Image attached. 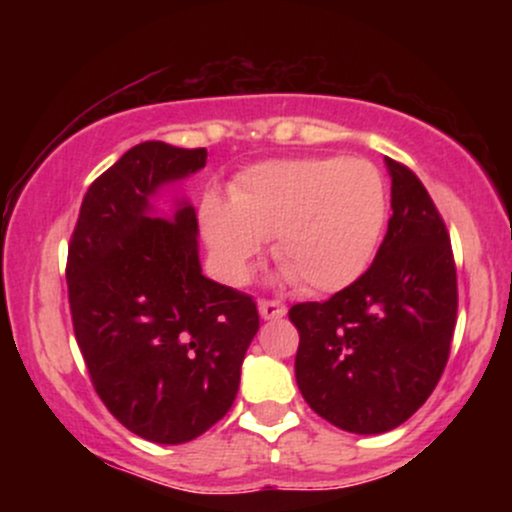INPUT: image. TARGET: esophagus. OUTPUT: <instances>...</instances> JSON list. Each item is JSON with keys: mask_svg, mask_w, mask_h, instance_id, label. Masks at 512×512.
Masks as SVG:
<instances>
[{"mask_svg": "<svg viewBox=\"0 0 512 512\" xmlns=\"http://www.w3.org/2000/svg\"><path fill=\"white\" fill-rule=\"evenodd\" d=\"M260 315L264 320H279V317L286 315V305L276 303V301H260Z\"/></svg>", "mask_w": 512, "mask_h": 512, "instance_id": "1", "label": "esophagus"}]
</instances>
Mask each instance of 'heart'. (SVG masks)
I'll return each instance as SVG.
<instances>
[{"instance_id": "obj_1", "label": "heart", "mask_w": 512, "mask_h": 512, "mask_svg": "<svg viewBox=\"0 0 512 512\" xmlns=\"http://www.w3.org/2000/svg\"><path fill=\"white\" fill-rule=\"evenodd\" d=\"M387 187L363 158L305 156L257 163L231 185V202L207 195L199 226L216 269L248 279L264 240L284 279L310 293L342 291L366 274L387 223Z\"/></svg>"}]
</instances>
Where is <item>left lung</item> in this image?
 Instances as JSON below:
<instances>
[{
  "mask_svg": "<svg viewBox=\"0 0 512 512\" xmlns=\"http://www.w3.org/2000/svg\"><path fill=\"white\" fill-rule=\"evenodd\" d=\"M392 216L368 272L325 303L289 310L301 334L296 383L315 414L375 436L436 390L457 320L450 236L421 180L385 158Z\"/></svg>",
  "mask_w": 512,
  "mask_h": 512,
  "instance_id": "8db88e82",
  "label": "left lung"
}]
</instances>
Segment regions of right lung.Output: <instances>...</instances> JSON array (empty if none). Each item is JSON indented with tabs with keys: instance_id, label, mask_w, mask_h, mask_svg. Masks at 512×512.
I'll return each mask as SVG.
<instances>
[{
	"instance_id": "1",
	"label": "right lung",
	"mask_w": 512,
	"mask_h": 512,
	"mask_svg": "<svg viewBox=\"0 0 512 512\" xmlns=\"http://www.w3.org/2000/svg\"><path fill=\"white\" fill-rule=\"evenodd\" d=\"M207 149L132 146L88 187L67 255L69 310L110 414L151 443L180 445L226 416L260 330L248 293L199 264L187 199L158 216V190L204 168Z\"/></svg>"
}]
</instances>
